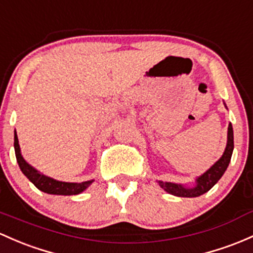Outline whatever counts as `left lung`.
Listing matches in <instances>:
<instances>
[{
  "instance_id": "8db88e82",
  "label": "left lung",
  "mask_w": 253,
  "mask_h": 253,
  "mask_svg": "<svg viewBox=\"0 0 253 253\" xmlns=\"http://www.w3.org/2000/svg\"><path fill=\"white\" fill-rule=\"evenodd\" d=\"M233 149H234V137H233V127L232 124H229L228 126V134H227V145L224 149L223 155H222L220 160L211 166L204 174H202L201 176H198L196 179V186L194 187H185V186L180 184H174V182H163L158 181V185L166 191V192L173 194L176 197H188V198H192V197H199L202 194L213 187V185L221 179V176L223 175L224 171H226L227 167H228L230 158H232Z\"/></svg>"
}]
</instances>
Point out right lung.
I'll return each instance as SVG.
<instances>
[{
    "mask_svg": "<svg viewBox=\"0 0 253 253\" xmlns=\"http://www.w3.org/2000/svg\"><path fill=\"white\" fill-rule=\"evenodd\" d=\"M14 149H15V156L18 165L20 167L24 175L32 182L38 190L49 194H60V196H73V194H79L83 191H85L93 182V180H88L84 182H63L57 181L52 177L45 176L44 174L40 173L37 169H35L32 166H30L24 157L21 156L20 146H19V140L16 132L14 133Z\"/></svg>",
    "mask_w": 253,
    "mask_h": 253,
    "instance_id": "obj_1",
    "label": "right lung"
}]
</instances>
